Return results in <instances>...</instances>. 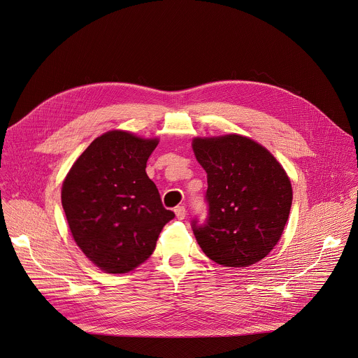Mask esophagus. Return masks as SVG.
<instances>
[{
    "label": "esophagus",
    "instance_id": "obj_1",
    "mask_svg": "<svg viewBox=\"0 0 358 358\" xmlns=\"http://www.w3.org/2000/svg\"><path fill=\"white\" fill-rule=\"evenodd\" d=\"M174 212H176V216H177V219H180V220L185 219L187 210H185V208H184V206H177V208L174 209Z\"/></svg>",
    "mask_w": 358,
    "mask_h": 358
}]
</instances>
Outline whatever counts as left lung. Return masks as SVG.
<instances>
[{"instance_id":"obj_1","label":"left lung","mask_w":358,"mask_h":358,"mask_svg":"<svg viewBox=\"0 0 358 358\" xmlns=\"http://www.w3.org/2000/svg\"><path fill=\"white\" fill-rule=\"evenodd\" d=\"M192 149L208 174V217L192 220L208 258L229 268L264 259L287 223L293 189L282 164L258 142L230 134L195 138Z\"/></svg>"}]
</instances>
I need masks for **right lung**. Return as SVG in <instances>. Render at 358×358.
I'll use <instances>...</instances> for the list:
<instances>
[{
    "label": "right lung",
    "mask_w": 358,
    "mask_h": 358,
    "mask_svg": "<svg viewBox=\"0 0 358 358\" xmlns=\"http://www.w3.org/2000/svg\"><path fill=\"white\" fill-rule=\"evenodd\" d=\"M157 143L108 131L86 148L62 182L61 202L72 237L106 273H127L143 264L174 217L145 171Z\"/></svg>",
    "instance_id": "obj_1"
}]
</instances>
